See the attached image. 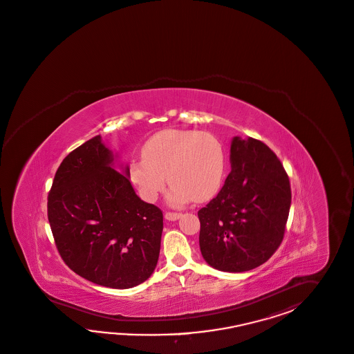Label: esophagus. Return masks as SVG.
<instances>
[{"instance_id": "34e87169", "label": "esophagus", "mask_w": 354, "mask_h": 354, "mask_svg": "<svg viewBox=\"0 0 354 354\" xmlns=\"http://www.w3.org/2000/svg\"><path fill=\"white\" fill-rule=\"evenodd\" d=\"M181 214L179 212H166L165 214V218L169 221H176L178 218H180Z\"/></svg>"}]
</instances>
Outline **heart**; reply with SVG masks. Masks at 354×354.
Listing matches in <instances>:
<instances>
[{
    "label": "heart",
    "mask_w": 354,
    "mask_h": 354,
    "mask_svg": "<svg viewBox=\"0 0 354 354\" xmlns=\"http://www.w3.org/2000/svg\"><path fill=\"white\" fill-rule=\"evenodd\" d=\"M225 166L224 146L214 134L165 129L147 139L142 160L130 161L129 176L148 202L158 198L169 179L173 185L167 199L180 206L192 199L205 202L216 196L224 181Z\"/></svg>",
    "instance_id": "b5f03b06"
}]
</instances>
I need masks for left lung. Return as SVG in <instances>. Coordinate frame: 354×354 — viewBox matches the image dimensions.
<instances>
[{
	"instance_id": "left-lung-1",
	"label": "left lung",
	"mask_w": 354,
	"mask_h": 354,
	"mask_svg": "<svg viewBox=\"0 0 354 354\" xmlns=\"http://www.w3.org/2000/svg\"><path fill=\"white\" fill-rule=\"evenodd\" d=\"M230 164L224 187L198 211L199 247L209 266L243 272L281 244L292 192L280 160L261 140L234 137Z\"/></svg>"
}]
</instances>
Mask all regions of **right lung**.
I'll use <instances>...</instances> for the list:
<instances>
[{
	"label": "right lung",
	"instance_id": "obj_1",
	"mask_svg": "<svg viewBox=\"0 0 354 354\" xmlns=\"http://www.w3.org/2000/svg\"><path fill=\"white\" fill-rule=\"evenodd\" d=\"M101 136L61 162L48 193L47 214L61 259L75 274L113 289L146 281L155 271L162 211L139 198Z\"/></svg>",
	"mask_w": 354,
	"mask_h": 354
}]
</instances>
